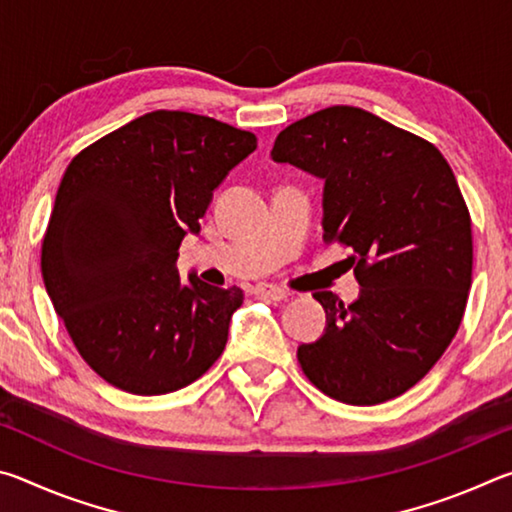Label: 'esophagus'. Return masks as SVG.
<instances>
[{
	"instance_id": "34e87169",
	"label": "esophagus",
	"mask_w": 512,
	"mask_h": 512,
	"mask_svg": "<svg viewBox=\"0 0 512 512\" xmlns=\"http://www.w3.org/2000/svg\"><path fill=\"white\" fill-rule=\"evenodd\" d=\"M255 293L259 298L264 300H273V302H280V300H287L289 298V291H284L280 287H273V284H259L255 289Z\"/></svg>"
}]
</instances>
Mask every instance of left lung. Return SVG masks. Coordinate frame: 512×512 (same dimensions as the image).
<instances>
[{
    "instance_id": "1",
    "label": "left lung",
    "mask_w": 512,
    "mask_h": 512,
    "mask_svg": "<svg viewBox=\"0 0 512 512\" xmlns=\"http://www.w3.org/2000/svg\"><path fill=\"white\" fill-rule=\"evenodd\" d=\"M273 160L323 178V239L348 246L361 296L314 298L325 334L298 348L334 400L372 406L409 391L461 327L472 287V221L436 146L368 110L332 106L277 135Z\"/></svg>"
}]
</instances>
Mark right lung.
Listing matches in <instances>:
<instances>
[{"instance_id": "1", "label": "right lung", "mask_w": 512, "mask_h": 512, "mask_svg": "<svg viewBox=\"0 0 512 512\" xmlns=\"http://www.w3.org/2000/svg\"><path fill=\"white\" fill-rule=\"evenodd\" d=\"M257 137L212 117L155 110L69 162L42 239V280L85 363L133 395H164L210 370L241 289L176 259L214 189Z\"/></svg>"}]
</instances>
